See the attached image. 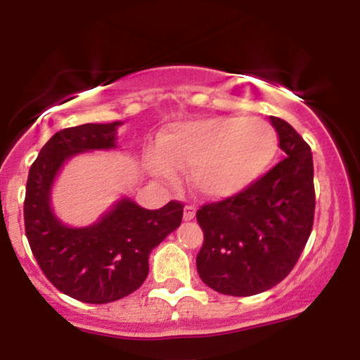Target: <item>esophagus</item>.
I'll list each match as a JSON object with an SVG mask.
<instances>
[{"mask_svg":"<svg viewBox=\"0 0 360 360\" xmlns=\"http://www.w3.org/2000/svg\"><path fill=\"white\" fill-rule=\"evenodd\" d=\"M194 214H196V206H194V205H186V206H184V214H183L184 220H186V221L193 220Z\"/></svg>","mask_w":360,"mask_h":360,"instance_id":"obj_1","label":"esophagus"}]
</instances>
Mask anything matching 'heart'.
Masks as SVG:
<instances>
[{"instance_id": "heart-1", "label": "heart", "mask_w": 360, "mask_h": 360, "mask_svg": "<svg viewBox=\"0 0 360 360\" xmlns=\"http://www.w3.org/2000/svg\"><path fill=\"white\" fill-rule=\"evenodd\" d=\"M274 127L262 118L213 117L177 123L160 137L152 157L159 176L174 177L176 167H191L189 183L200 196L225 200L245 191L278 155Z\"/></svg>"}]
</instances>
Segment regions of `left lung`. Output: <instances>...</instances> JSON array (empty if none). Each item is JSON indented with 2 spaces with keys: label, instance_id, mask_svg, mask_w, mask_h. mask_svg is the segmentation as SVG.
Wrapping results in <instances>:
<instances>
[{
  "label": "left lung",
  "instance_id": "obj_1",
  "mask_svg": "<svg viewBox=\"0 0 360 360\" xmlns=\"http://www.w3.org/2000/svg\"><path fill=\"white\" fill-rule=\"evenodd\" d=\"M284 159L245 191L196 212L205 233L198 274L221 295L252 296L279 284L298 262L315 218L311 148L271 117Z\"/></svg>",
  "mask_w": 360,
  "mask_h": 360
}]
</instances>
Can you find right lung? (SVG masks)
<instances>
[{"label":"right lung","instance_id":"1","mask_svg":"<svg viewBox=\"0 0 360 360\" xmlns=\"http://www.w3.org/2000/svg\"><path fill=\"white\" fill-rule=\"evenodd\" d=\"M118 125L86 123L57 131L28 172L23 218L32 254L53 286L82 303H111L142 286L152 249L183 220L181 201L146 210L128 198L84 229H69L53 217L51 188L62 164L79 152L113 148Z\"/></svg>","mask_w":360,"mask_h":360}]
</instances>
